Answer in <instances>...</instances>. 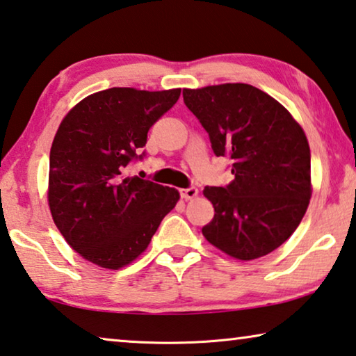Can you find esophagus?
<instances>
[{"mask_svg":"<svg viewBox=\"0 0 356 356\" xmlns=\"http://www.w3.org/2000/svg\"><path fill=\"white\" fill-rule=\"evenodd\" d=\"M180 196H182L184 200H193L198 196V188L195 187H188V188H182L180 190Z\"/></svg>","mask_w":356,"mask_h":356,"instance_id":"34e87169","label":"esophagus"}]
</instances>
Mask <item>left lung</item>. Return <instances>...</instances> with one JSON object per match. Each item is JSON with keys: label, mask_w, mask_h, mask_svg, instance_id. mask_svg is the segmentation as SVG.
Returning a JSON list of instances; mask_svg holds the SVG:
<instances>
[{"label": "left lung", "mask_w": 356, "mask_h": 356, "mask_svg": "<svg viewBox=\"0 0 356 356\" xmlns=\"http://www.w3.org/2000/svg\"><path fill=\"white\" fill-rule=\"evenodd\" d=\"M182 95L213 154L233 160V182L202 191L216 211L202 236L241 261L268 255L295 233L312 196L304 129L279 101L249 83L184 88Z\"/></svg>", "instance_id": "8db88e82"}]
</instances>
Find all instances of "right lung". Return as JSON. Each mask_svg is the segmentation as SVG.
I'll use <instances>...</instances> for the list:
<instances>
[{
	"mask_svg": "<svg viewBox=\"0 0 356 356\" xmlns=\"http://www.w3.org/2000/svg\"><path fill=\"white\" fill-rule=\"evenodd\" d=\"M179 97L180 88H107L61 120L50 149L47 201L56 228L87 261L104 269L133 263L176 207V188L128 177L125 168L143 158L150 127Z\"/></svg>",
	"mask_w": 356,
	"mask_h": 356,
	"instance_id": "right-lung-1",
	"label": "right lung"
}]
</instances>
